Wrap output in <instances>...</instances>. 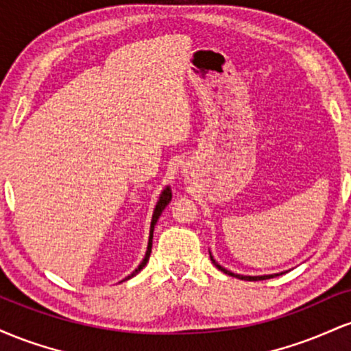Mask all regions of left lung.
Listing matches in <instances>:
<instances>
[{"label":"left lung","instance_id":"obj_1","mask_svg":"<svg viewBox=\"0 0 351 351\" xmlns=\"http://www.w3.org/2000/svg\"><path fill=\"white\" fill-rule=\"evenodd\" d=\"M209 257H211V261H213V264L216 265L217 269H219L221 272H224V274H228V276H232V277H237V279H241V280H265V279H271V277H276V276H279V274H271V276H241V274H234V272H231V271H228V269H224L223 265H219L215 261V257L211 256V252H209Z\"/></svg>","mask_w":351,"mask_h":351}]
</instances>
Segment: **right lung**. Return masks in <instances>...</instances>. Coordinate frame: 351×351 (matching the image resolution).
I'll use <instances>...</instances> for the list:
<instances>
[{"label":"right lung","instance_id":"right-lung-1","mask_svg":"<svg viewBox=\"0 0 351 351\" xmlns=\"http://www.w3.org/2000/svg\"><path fill=\"white\" fill-rule=\"evenodd\" d=\"M170 201H171V189H170V186H167V188H165L163 191H162V195H160V199H158V203H156V206H155V211H153V216H152V224H150V237H148V247H147V252H145V257H143V261H142V263H140L138 267H136L135 271L130 274V276H128V277H125L123 280H128V279H132V277H134L135 274H138V272L142 271V269L145 267V265H147L148 259H150V252H152L153 229H155V224H156V221H158V217L162 216L163 209L167 208V204L170 203ZM123 280H122V282H123Z\"/></svg>","mask_w":351,"mask_h":351}]
</instances>
